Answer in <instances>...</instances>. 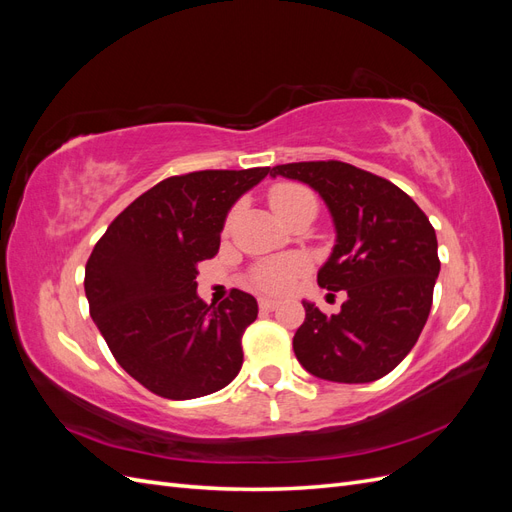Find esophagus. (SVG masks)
<instances>
[{"instance_id":"obj_1","label":"esophagus","mask_w":512,"mask_h":512,"mask_svg":"<svg viewBox=\"0 0 512 512\" xmlns=\"http://www.w3.org/2000/svg\"><path fill=\"white\" fill-rule=\"evenodd\" d=\"M258 305H260L262 312H273V309L280 307V301H275V299H267V297H260V299H258Z\"/></svg>"}]
</instances>
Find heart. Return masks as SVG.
<instances>
[{"mask_svg": "<svg viewBox=\"0 0 512 512\" xmlns=\"http://www.w3.org/2000/svg\"><path fill=\"white\" fill-rule=\"evenodd\" d=\"M269 203L280 220L303 205H316L314 196L309 194L305 188H301V185H290V183L273 188V192L269 196ZM230 220H232V215L228 218V224H230ZM301 271H303V262L299 258L271 260V262H265V265L254 269L252 284H254V288H258L262 292L280 294L290 288L294 277H297Z\"/></svg>", "mask_w": 512, "mask_h": 512, "instance_id": "obj_1", "label": "heart"}]
</instances>
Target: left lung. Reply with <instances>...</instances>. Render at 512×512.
Instances as JSON below:
<instances>
[{"label": "left lung", "instance_id": "left-lung-1", "mask_svg": "<svg viewBox=\"0 0 512 512\" xmlns=\"http://www.w3.org/2000/svg\"><path fill=\"white\" fill-rule=\"evenodd\" d=\"M271 177L301 181L324 200L335 245L318 284L348 294L331 316L303 301L305 320L292 339L299 363L329 382L386 376L427 322L440 273L436 230L395 183L346 162L280 164Z\"/></svg>", "mask_w": 512, "mask_h": 512}]
</instances>
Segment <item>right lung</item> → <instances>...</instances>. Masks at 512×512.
<instances>
[{
    "instance_id": "right-lung-1",
    "label": "right lung",
    "mask_w": 512,
    "mask_h": 512,
    "mask_svg": "<svg viewBox=\"0 0 512 512\" xmlns=\"http://www.w3.org/2000/svg\"><path fill=\"white\" fill-rule=\"evenodd\" d=\"M267 175L269 166L168 177L123 209L91 252L89 314L117 363L151 393L194 399L239 374L258 303L235 288L207 305L196 265L218 254L228 211Z\"/></svg>"
}]
</instances>
